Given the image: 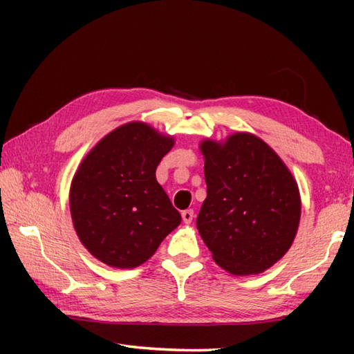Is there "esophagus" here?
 <instances>
[{
    "label": "esophagus",
    "mask_w": 354,
    "mask_h": 354,
    "mask_svg": "<svg viewBox=\"0 0 354 354\" xmlns=\"http://www.w3.org/2000/svg\"><path fill=\"white\" fill-rule=\"evenodd\" d=\"M181 217L184 223H192V220H194V211L192 209H185V211L181 212Z\"/></svg>",
    "instance_id": "1"
}]
</instances>
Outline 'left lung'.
Wrapping results in <instances>:
<instances>
[{
    "instance_id": "1",
    "label": "left lung",
    "mask_w": 354,
    "mask_h": 354,
    "mask_svg": "<svg viewBox=\"0 0 354 354\" xmlns=\"http://www.w3.org/2000/svg\"><path fill=\"white\" fill-rule=\"evenodd\" d=\"M207 196L196 227L214 261L232 274H256L283 257L295 239L301 203L290 171L257 137L205 140Z\"/></svg>"
}]
</instances>
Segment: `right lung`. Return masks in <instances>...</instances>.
<instances>
[{
	"label": "right lung",
	"mask_w": 354,
	"mask_h": 354,
	"mask_svg": "<svg viewBox=\"0 0 354 354\" xmlns=\"http://www.w3.org/2000/svg\"><path fill=\"white\" fill-rule=\"evenodd\" d=\"M171 137L145 123L112 131L86 156L70 189L75 230L91 253L117 268H134L154 254L181 223L156 169Z\"/></svg>",
	"instance_id": "right-lung-1"
}]
</instances>
